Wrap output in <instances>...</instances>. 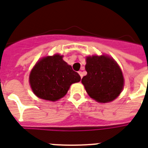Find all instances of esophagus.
I'll return each instance as SVG.
<instances>
[{"instance_id": "1", "label": "esophagus", "mask_w": 148, "mask_h": 148, "mask_svg": "<svg viewBox=\"0 0 148 148\" xmlns=\"http://www.w3.org/2000/svg\"><path fill=\"white\" fill-rule=\"evenodd\" d=\"M78 74H80L81 77H83V74H82V71H78Z\"/></svg>"}]
</instances>
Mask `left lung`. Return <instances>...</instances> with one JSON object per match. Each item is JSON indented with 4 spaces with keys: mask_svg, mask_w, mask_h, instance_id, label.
Segmentation results:
<instances>
[{
    "mask_svg": "<svg viewBox=\"0 0 148 148\" xmlns=\"http://www.w3.org/2000/svg\"><path fill=\"white\" fill-rule=\"evenodd\" d=\"M87 75L81 82L88 95L100 103L117 98L124 88V77L120 67L112 58L101 55L86 58Z\"/></svg>",
    "mask_w": 148,
    "mask_h": 148,
    "instance_id": "8db88e82",
    "label": "left lung"
}]
</instances>
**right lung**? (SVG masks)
<instances>
[{"instance_id":"right-lung-1","label":"right lung","mask_w":148,"mask_h":148,"mask_svg":"<svg viewBox=\"0 0 148 148\" xmlns=\"http://www.w3.org/2000/svg\"><path fill=\"white\" fill-rule=\"evenodd\" d=\"M81 81V77L63 56L54 54L41 58L31 70L29 82L34 94L39 98L56 101L62 98L72 84Z\"/></svg>"}]
</instances>
